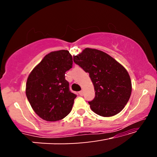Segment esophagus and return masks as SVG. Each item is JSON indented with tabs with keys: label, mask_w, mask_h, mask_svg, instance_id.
<instances>
[{
	"label": "esophagus",
	"mask_w": 157,
	"mask_h": 157,
	"mask_svg": "<svg viewBox=\"0 0 157 157\" xmlns=\"http://www.w3.org/2000/svg\"><path fill=\"white\" fill-rule=\"evenodd\" d=\"M78 94H79V95H80V96H83V91H79Z\"/></svg>",
	"instance_id": "34e87169"
}]
</instances>
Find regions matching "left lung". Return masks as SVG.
Instances as JSON below:
<instances>
[{
  "label": "left lung",
  "instance_id": "8db88e82",
  "mask_svg": "<svg viewBox=\"0 0 157 157\" xmlns=\"http://www.w3.org/2000/svg\"><path fill=\"white\" fill-rule=\"evenodd\" d=\"M74 61L89 73L95 98L89 104L96 114L113 117L124 108L132 94V81L125 68L104 51L86 48Z\"/></svg>",
  "mask_w": 157,
  "mask_h": 157
}]
</instances>
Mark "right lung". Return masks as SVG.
<instances>
[{"instance_id": "obj_1", "label": "right lung", "mask_w": 157, "mask_h": 157, "mask_svg": "<svg viewBox=\"0 0 157 157\" xmlns=\"http://www.w3.org/2000/svg\"><path fill=\"white\" fill-rule=\"evenodd\" d=\"M69 51H52L28 77L25 94L35 113L47 121H59L71 111L76 94L69 91L65 73L72 67Z\"/></svg>"}]
</instances>
